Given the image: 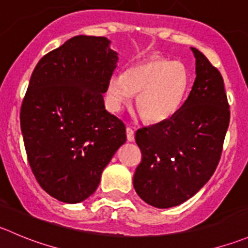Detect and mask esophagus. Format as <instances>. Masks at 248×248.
Wrapping results in <instances>:
<instances>
[{
  "label": "esophagus",
  "mask_w": 248,
  "mask_h": 248,
  "mask_svg": "<svg viewBox=\"0 0 248 248\" xmlns=\"http://www.w3.org/2000/svg\"><path fill=\"white\" fill-rule=\"evenodd\" d=\"M126 136H127V140L134 141V131L131 128V127H127L126 128Z\"/></svg>",
  "instance_id": "esophagus-1"
}]
</instances>
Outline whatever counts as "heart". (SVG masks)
Masks as SVG:
<instances>
[{
  "mask_svg": "<svg viewBox=\"0 0 248 248\" xmlns=\"http://www.w3.org/2000/svg\"><path fill=\"white\" fill-rule=\"evenodd\" d=\"M190 86L184 64L154 58L109 76L105 87V104L119 112L137 95V108L144 119L158 124L170 120L182 107Z\"/></svg>",
  "mask_w": 248,
  "mask_h": 248,
  "instance_id": "b5f03b06",
  "label": "heart"
}]
</instances>
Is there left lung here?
Wrapping results in <instances>:
<instances>
[{"label":"left lung","mask_w":248,"mask_h":248,"mask_svg":"<svg viewBox=\"0 0 248 248\" xmlns=\"http://www.w3.org/2000/svg\"><path fill=\"white\" fill-rule=\"evenodd\" d=\"M190 49L196 78L188 99L170 120L136 133L141 162L133 186L141 200L157 208L185 202L210 180L229 127L222 75L200 50Z\"/></svg>","instance_id":"8db88e82"}]
</instances>
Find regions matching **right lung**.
Instances as JSON below:
<instances>
[{
  "instance_id": "1",
  "label": "right lung",
  "mask_w": 248,
  "mask_h": 248,
  "mask_svg": "<svg viewBox=\"0 0 248 248\" xmlns=\"http://www.w3.org/2000/svg\"><path fill=\"white\" fill-rule=\"evenodd\" d=\"M107 37L78 35L36 65L20 109L26 155L52 198L78 203L126 141V127L104 105L107 81L119 57Z\"/></svg>"
}]
</instances>
